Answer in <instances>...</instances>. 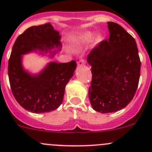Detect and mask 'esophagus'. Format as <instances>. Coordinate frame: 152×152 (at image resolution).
Returning a JSON list of instances; mask_svg holds the SVG:
<instances>
[{
	"label": "esophagus",
	"instance_id": "1",
	"mask_svg": "<svg viewBox=\"0 0 152 152\" xmlns=\"http://www.w3.org/2000/svg\"><path fill=\"white\" fill-rule=\"evenodd\" d=\"M77 64H78V66H79V67H82V66H84V65H85L86 64V61L85 60V59H80V60L79 61V62H77Z\"/></svg>",
	"mask_w": 152,
	"mask_h": 152
}]
</instances>
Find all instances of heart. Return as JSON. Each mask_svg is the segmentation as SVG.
Listing matches in <instances>:
<instances>
[{"instance_id": "b5f03b06", "label": "heart", "mask_w": 152, "mask_h": 152, "mask_svg": "<svg viewBox=\"0 0 152 152\" xmlns=\"http://www.w3.org/2000/svg\"><path fill=\"white\" fill-rule=\"evenodd\" d=\"M93 37V34L91 31H85L83 33H81L75 38V43L78 45H86L90 43L93 39V43L94 45L100 43L101 42L104 40V36L102 34L99 33L96 34Z\"/></svg>"}]
</instances>
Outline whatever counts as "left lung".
<instances>
[{
	"mask_svg": "<svg viewBox=\"0 0 152 152\" xmlns=\"http://www.w3.org/2000/svg\"><path fill=\"white\" fill-rule=\"evenodd\" d=\"M109 40H104L87 56L91 66L89 99L93 110L114 113L126 107L138 86L140 61L134 38L118 23L108 22Z\"/></svg>",
	"mask_w": 152,
	"mask_h": 152,
	"instance_id": "1",
	"label": "left lung"
}]
</instances>
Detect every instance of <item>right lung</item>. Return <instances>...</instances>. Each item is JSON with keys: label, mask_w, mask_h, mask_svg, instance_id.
Listing matches in <instances>:
<instances>
[{"label": "right lung", "mask_w": 152, "mask_h": 152, "mask_svg": "<svg viewBox=\"0 0 152 152\" xmlns=\"http://www.w3.org/2000/svg\"><path fill=\"white\" fill-rule=\"evenodd\" d=\"M61 35L50 23L27 28L17 38L9 60L10 87L21 107L33 113L51 112L60 106L66 85L73 77L76 62H48L38 73H31L23 65V55L39 51L50 58L60 51ZM56 48L58 50L51 51Z\"/></svg>", "instance_id": "1"}]
</instances>
